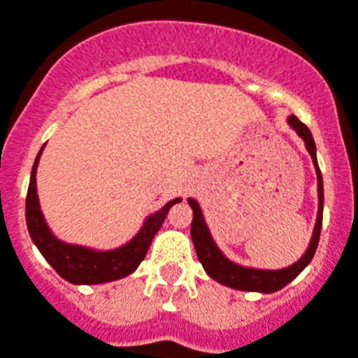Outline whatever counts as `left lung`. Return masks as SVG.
I'll list each match as a JSON object with an SVG mask.
<instances>
[{
	"mask_svg": "<svg viewBox=\"0 0 358 358\" xmlns=\"http://www.w3.org/2000/svg\"><path fill=\"white\" fill-rule=\"evenodd\" d=\"M287 123L301 138H303L306 151L312 157L314 162L315 176H317V218H315L314 234L310 239V245L306 248L301 259L284 268H256V267H245L239 263L231 262L224 256L210 235L207 222H205L203 213L199 209V203L194 198H188V205L192 207L194 218L192 226H190V237H192L194 248L198 254L199 263L203 265L205 273L209 274L210 278L217 280L218 284L228 285L231 289H239V292H256V293H274L287 285L292 280H295L299 274L303 273L304 267L312 262L315 254L317 243H320L321 224H323V177H321L320 164H317V155H315V141L312 132L304 123H301L295 115L287 117Z\"/></svg>",
	"mask_w": 358,
	"mask_h": 358,
	"instance_id": "1",
	"label": "left lung"
}]
</instances>
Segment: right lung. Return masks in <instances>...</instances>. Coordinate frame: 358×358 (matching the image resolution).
<instances>
[{"instance_id": "obj_1", "label": "right lung", "mask_w": 358, "mask_h": 358, "mask_svg": "<svg viewBox=\"0 0 358 358\" xmlns=\"http://www.w3.org/2000/svg\"><path fill=\"white\" fill-rule=\"evenodd\" d=\"M43 149L38 151L35 164H33L26 198V222L33 245L37 246L44 259L55 268V273L71 284H104V282H113V280L124 278V276L134 273L148 254L151 241L155 239V235L166 220L168 210L176 203H179L181 198L171 199L162 209L149 215L140 231L127 245L119 246V248L95 250L90 246L69 245L52 234V229L48 228V224L44 220L41 203H38L37 166Z\"/></svg>"}]
</instances>
